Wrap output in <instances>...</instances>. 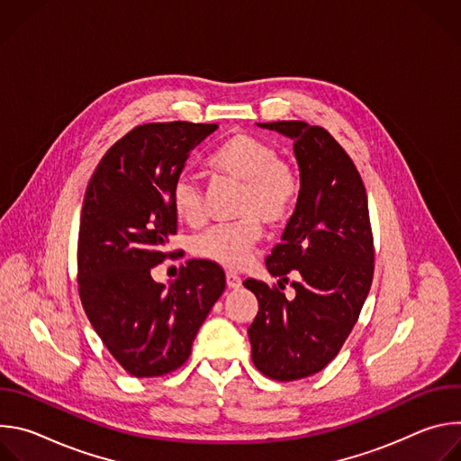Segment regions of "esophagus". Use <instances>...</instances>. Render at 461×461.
I'll use <instances>...</instances> for the list:
<instances>
[{
    "instance_id": "obj_1",
    "label": "esophagus",
    "mask_w": 461,
    "mask_h": 461,
    "mask_svg": "<svg viewBox=\"0 0 461 461\" xmlns=\"http://www.w3.org/2000/svg\"><path fill=\"white\" fill-rule=\"evenodd\" d=\"M226 285H228V288H231V290H237V288H240L242 281H240V277H239L237 274H233V272H228V274H226Z\"/></svg>"
}]
</instances>
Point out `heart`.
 <instances>
[{"label":"heart","mask_w":461,"mask_h":461,"mask_svg":"<svg viewBox=\"0 0 461 461\" xmlns=\"http://www.w3.org/2000/svg\"><path fill=\"white\" fill-rule=\"evenodd\" d=\"M212 169L235 182L233 222L215 224L191 239V251L226 268H240L260 237V224L277 228L288 221L299 194V176L274 146L249 135H233L212 157ZM171 210L178 221L199 224L204 217L203 189L189 175L171 185Z\"/></svg>","instance_id":"obj_1"}]
</instances>
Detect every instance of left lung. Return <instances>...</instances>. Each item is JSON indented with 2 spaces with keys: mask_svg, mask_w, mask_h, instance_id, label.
I'll list each match as a JSON object with an SVG mask.
<instances>
[{
  "mask_svg": "<svg viewBox=\"0 0 461 461\" xmlns=\"http://www.w3.org/2000/svg\"><path fill=\"white\" fill-rule=\"evenodd\" d=\"M294 142L301 189L281 242L267 258L288 283L286 299L267 283L246 279L258 312L248 328L251 359L272 379L308 377L330 363L350 336L374 276V242L363 180L326 129L299 120L258 123Z\"/></svg>",
  "mask_w": 461,
  "mask_h": 461,
  "instance_id": "left-lung-1",
  "label": "left lung"
}]
</instances>
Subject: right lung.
<instances>
[{
  "label": "right lung",
  "instance_id": "add662e5",
  "mask_svg": "<svg viewBox=\"0 0 461 461\" xmlns=\"http://www.w3.org/2000/svg\"><path fill=\"white\" fill-rule=\"evenodd\" d=\"M215 123H146L120 139L93 173L80 215L78 286L111 356L135 377L176 370L226 288L222 268L191 258L169 286L151 270L176 233L171 185Z\"/></svg>",
  "mask_w": 461,
  "mask_h": 461
}]
</instances>
